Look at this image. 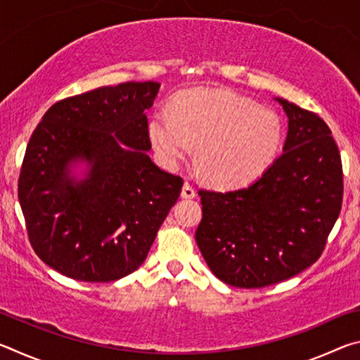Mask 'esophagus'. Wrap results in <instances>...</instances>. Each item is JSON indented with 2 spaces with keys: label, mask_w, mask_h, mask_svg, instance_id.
Wrapping results in <instances>:
<instances>
[{
  "label": "esophagus",
  "mask_w": 360,
  "mask_h": 360,
  "mask_svg": "<svg viewBox=\"0 0 360 360\" xmlns=\"http://www.w3.org/2000/svg\"><path fill=\"white\" fill-rule=\"evenodd\" d=\"M195 195H197L195 187L192 184H188V182H184V186H182V191H181V197L182 198H193Z\"/></svg>",
  "instance_id": "34e87169"
}]
</instances>
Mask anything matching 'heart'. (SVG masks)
Wrapping results in <instances>:
<instances>
[{"label":"heart","instance_id":"1","mask_svg":"<svg viewBox=\"0 0 360 360\" xmlns=\"http://www.w3.org/2000/svg\"><path fill=\"white\" fill-rule=\"evenodd\" d=\"M148 135L163 167L174 168L197 146L206 181L245 184L264 172L283 141V122L270 108L225 89H192L174 96L169 112L157 111Z\"/></svg>","mask_w":360,"mask_h":360}]
</instances>
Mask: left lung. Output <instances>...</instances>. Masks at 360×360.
<instances>
[{
    "label": "left lung",
    "mask_w": 360,
    "mask_h": 360,
    "mask_svg": "<svg viewBox=\"0 0 360 360\" xmlns=\"http://www.w3.org/2000/svg\"><path fill=\"white\" fill-rule=\"evenodd\" d=\"M289 119L284 152L252 184L200 191L195 240L211 271L235 288L281 283L321 257L343 202V167L318 114L276 98Z\"/></svg>",
    "instance_id": "8db88e82"
}]
</instances>
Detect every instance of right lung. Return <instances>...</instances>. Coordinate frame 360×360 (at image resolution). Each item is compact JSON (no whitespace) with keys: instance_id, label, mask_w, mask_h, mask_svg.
<instances>
[{"instance_id":"obj_1","label":"right lung","mask_w":360,"mask_h":360,"mask_svg":"<svg viewBox=\"0 0 360 360\" xmlns=\"http://www.w3.org/2000/svg\"><path fill=\"white\" fill-rule=\"evenodd\" d=\"M158 82H124L57 101L30 138L19 202L38 257L62 275L109 283L143 264L182 179L148 155ZM85 161L86 178L69 173Z\"/></svg>"}]
</instances>
